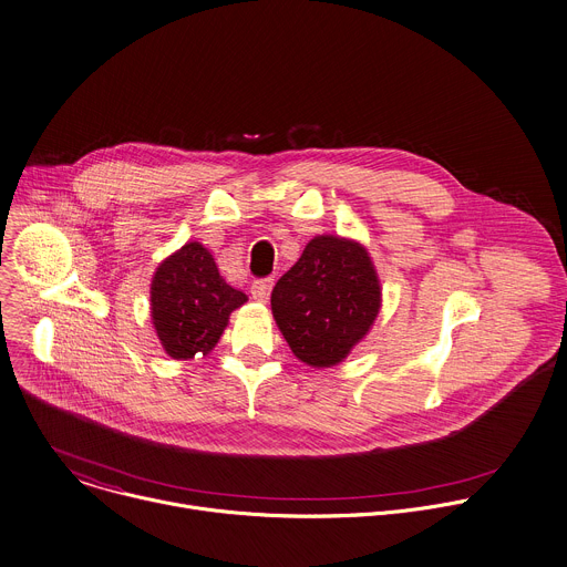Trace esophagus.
Listing matches in <instances>:
<instances>
[{
  "mask_svg": "<svg viewBox=\"0 0 567 567\" xmlns=\"http://www.w3.org/2000/svg\"><path fill=\"white\" fill-rule=\"evenodd\" d=\"M271 289H274V280H271V278L254 280V285H251V296H254L256 300H260V302H267Z\"/></svg>",
  "mask_w": 567,
  "mask_h": 567,
  "instance_id": "34e87169",
  "label": "esophagus"
}]
</instances>
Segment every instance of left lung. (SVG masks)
Masks as SVG:
<instances>
[{
	"label": "left lung",
	"mask_w": 567,
	"mask_h": 567,
	"mask_svg": "<svg viewBox=\"0 0 567 567\" xmlns=\"http://www.w3.org/2000/svg\"><path fill=\"white\" fill-rule=\"evenodd\" d=\"M381 285L363 245L339 235L309 239L276 282L271 311L291 352L311 368L341 363L370 332Z\"/></svg>",
	"instance_id": "8db88e82"
}]
</instances>
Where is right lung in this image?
I'll use <instances>...</instances> for the list:
<instances>
[{"label":"right lung","mask_w":567,"mask_h":567,"mask_svg":"<svg viewBox=\"0 0 567 567\" xmlns=\"http://www.w3.org/2000/svg\"><path fill=\"white\" fill-rule=\"evenodd\" d=\"M245 291L230 287L199 241H188L154 271L150 287V316L166 354L188 361L208 354L233 309L245 305Z\"/></svg>","instance_id":"obj_1"}]
</instances>
